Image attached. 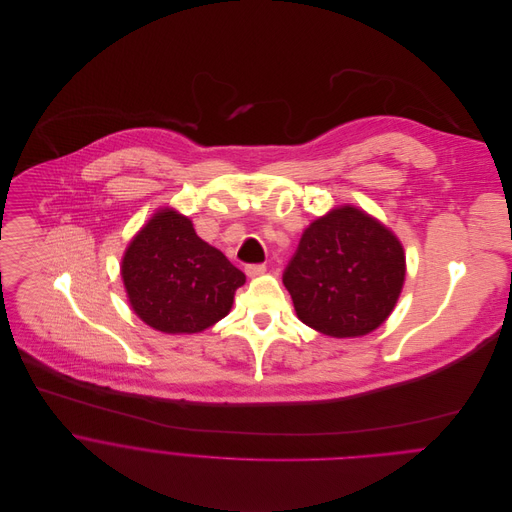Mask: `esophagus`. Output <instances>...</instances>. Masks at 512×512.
<instances>
[{"mask_svg": "<svg viewBox=\"0 0 512 512\" xmlns=\"http://www.w3.org/2000/svg\"><path fill=\"white\" fill-rule=\"evenodd\" d=\"M244 272H246L248 278H258V276H262L266 272V266L264 264H248L244 268Z\"/></svg>", "mask_w": 512, "mask_h": 512, "instance_id": "esophagus-1", "label": "esophagus"}]
</instances>
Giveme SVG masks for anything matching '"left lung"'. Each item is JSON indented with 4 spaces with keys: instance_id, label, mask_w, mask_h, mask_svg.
Masks as SVG:
<instances>
[{
    "instance_id": "obj_1",
    "label": "left lung",
    "mask_w": 512,
    "mask_h": 512,
    "mask_svg": "<svg viewBox=\"0 0 512 512\" xmlns=\"http://www.w3.org/2000/svg\"><path fill=\"white\" fill-rule=\"evenodd\" d=\"M400 240L365 211L345 205L313 220L286 272L297 317L329 337H361L392 313L404 286Z\"/></svg>"
}]
</instances>
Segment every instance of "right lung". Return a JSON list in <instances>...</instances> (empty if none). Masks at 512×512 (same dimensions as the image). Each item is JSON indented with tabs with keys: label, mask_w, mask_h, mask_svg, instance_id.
I'll list each match as a JSON object with an SVG mask.
<instances>
[{
	"label": "right lung",
	"mask_w": 512,
	"mask_h": 512,
	"mask_svg": "<svg viewBox=\"0 0 512 512\" xmlns=\"http://www.w3.org/2000/svg\"><path fill=\"white\" fill-rule=\"evenodd\" d=\"M122 280L136 315L163 333H199L228 315L246 276L191 220L161 209L134 236L122 260Z\"/></svg>",
	"instance_id": "add662e5"
}]
</instances>
